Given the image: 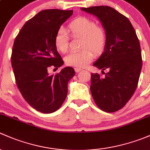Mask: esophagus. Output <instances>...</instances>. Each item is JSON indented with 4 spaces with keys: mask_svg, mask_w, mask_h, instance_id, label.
Masks as SVG:
<instances>
[{
    "mask_svg": "<svg viewBox=\"0 0 150 150\" xmlns=\"http://www.w3.org/2000/svg\"><path fill=\"white\" fill-rule=\"evenodd\" d=\"M74 70H75V71L76 72V73H78V72H79L80 71H81V69H79V68H75Z\"/></svg>",
    "mask_w": 150,
    "mask_h": 150,
    "instance_id": "34e87169",
    "label": "esophagus"
}]
</instances>
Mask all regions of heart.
Masks as SVG:
<instances>
[{
    "label": "heart",
    "mask_w": 150,
    "mask_h": 150,
    "mask_svg": "<svg viewBox=\"0 0 150 150\" xmlns=\"http://www.w3.org/2000/svg\"><path fill=\"white\" fill-rule=\"evenodd\" d=\"M72 38H83L82 50L79 52H71L65 58L67 66L75 68H84L90 62L95 53L102 52L107 42V34L104 27L97 25L95 20L87 16H78L68 25ZM54 45L59 52L65 53L69 49V38L67 31L60 27L54 36Z\"/></svg>",
    "instance_id": "1"
}]
</instances>
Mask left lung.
Returning a JSON list of instances; mask_svg holds the SVG:
<instances>
[{
  "instance_id": "1",
  "label": "left lung",
  "mask_w": 150,
  "mask_h": 150,
  "mask_svg": "<svg viewBox=\"0 0 150 150\" xmlns=\"http://www.w3.org/2000/svg\"><path fill=\"white\" fill-rule=\"evenodd\" d=\"M102 22L107 34L105 51L93 65L103 71L102 77L91 74L90 91L102 110L112 112L121 109L135 92L142 66L141 47L129 18L107 6L81 8Z\"/></svg>"
}]
</instances>
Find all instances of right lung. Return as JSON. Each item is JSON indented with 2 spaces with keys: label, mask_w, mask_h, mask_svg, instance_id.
I'll use <instances>...</instances> for the list:
<instances>
[{
  "label": "right lung",
  "mask_w": 150,
  "mask_h": 150,
  "mask_svg": "<svg viewBox=\"0 0 150 150\" xmlns=\"http://www.w3.org/2000/svg\"><path fill=\"white\" fill-rule=\"evenodd\" d=\"M72 13V10L41 11L24 24L13 42L11 60L18 90L29 105L43 113L61 108L67 96L68 81L75 74L72 67L48 74L50 68L64 64L54 36Z\"/></svg>",
  "instance_id": "right-lung-1"
}]
</instances>
